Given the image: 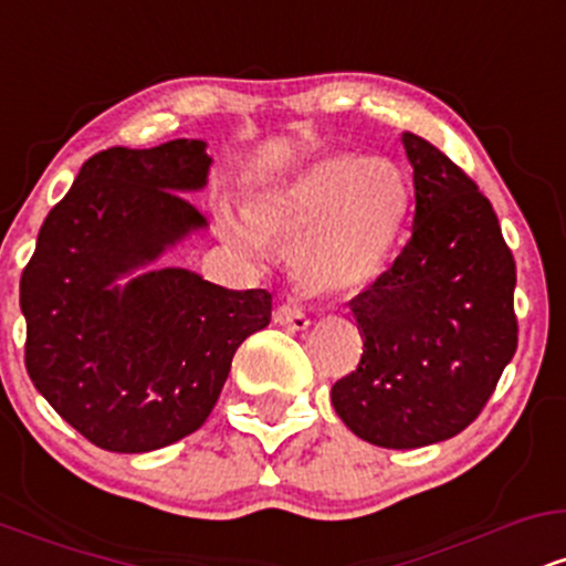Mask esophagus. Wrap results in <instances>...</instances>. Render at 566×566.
<instances>
[{"instance_id": "34e87169", "label": "esophagus", "mask_w": 566, "mask_h": 566, "mask_svg": "<svg viewBox=\"0 0 566 566\" xmlns=\"http://www.w3.org/2000/svg\"><path fill=\"white\" fill-rule=\"evenodd\" d=\"M274 322L282 324V327H287V329H297V333H303V329H308V324H311L308 314H305L301 305H292V303L276 305Z\"/></svg>"}]
</instances>
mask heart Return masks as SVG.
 Masks as SVG:
<instances>
[{
  "label": "heart",
  "mask_w": 566,
  "mask_h": 566,
  "mask_svg": "<svg viewBox=\"0 0 566 566\" xmlns=\"http://www.w3.org/2000/svg\"><path fill=\"white\" fill-rule=\"evenodd\" d=\"M409 212V191L388 159L324 157L229 220L242 244L292 247V274L322 295L359 292L386 271Z\"/></svg>",
  "instance_id": "b5f03b06"
}]
</instances>
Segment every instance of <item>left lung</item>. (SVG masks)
<instances>
[{
    "mask_svg": "<svg viewBox=\"0 0 566 566\" xmlns=\"http://www.w3.org/2000/svg\"><path fill=\"white\" fill-rule=\"evenodd\" d=\"M401 140L415 170L412 233L350 301L365 350L329 394L356 437L388 450L469 428L518 343L516 261L490 199L433 143Z\"/></svg>",
    "mask_w": 566,
    "mask_h": 566,
    "instance_id": "obj_1",
    "label": "left lung"
}]
</instances>
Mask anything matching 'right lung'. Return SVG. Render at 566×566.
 <instances>
[{
	"mask_svg": "<svg viewBox=\"0 0 566 566\" xmlns=\"http://www.w3.org/2000/svg\"><path fill=\"white\" fill-rule=\"evenodd\" d=\"M205 146L180 138L90 157L23 269L29 378L101 450L151 452L197 431L237 348L271 322L269 290H226L186 269L114 284L207 226L180 193L207 184Z\"/></svg>",
	"mask_w": 566,
	"mask_h": 566,
	"instance_id": "add662e5",
	"label": "right lung"
}]
</instances>
